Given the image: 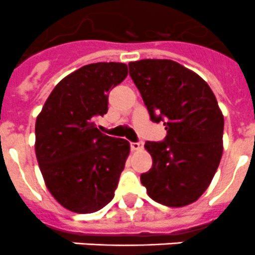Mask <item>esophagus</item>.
I'll return each mask as SVG.
<instances>
[{
	"instance_id": "esophagus-1",
	"label": "esophagus",
	"mask_w": 255,
	"mask_h": 255,
	"mask_svg": "<svg viewBox=\"0 0 255 255\" xmlns=\"http://www.w3.org/2000/svg\"><path fill=\"white\" fill-rule=\"evenodd\" d=\"M130 147H131L132 150H140L143 148V143L141 141H131Z\"/></svg>"
}]
</instances>
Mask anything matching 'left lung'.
<instances>
[{
  "mask_svg": "<svg viewBox=\"0 0 255 255\" xmlns=\"http://www.w3.org/2000/svg\"><path fill=\"white\" fill-rule=\"evenodd\" d=\"M129 74L153 123H163L162 141H147L152 168L140 181L157 203L184 207L203 194L222 157L224 115L215 94L194 71L172 60L130 62Z\"/></svg>",
  "mask_w": 255,
  "mask_h": 255,
  "instance_id": "1",
  "label": "left lung"
}]
</instances>
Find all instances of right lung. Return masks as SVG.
Segmentation results:
<instances>
[{
	"label": "right lung",
	"mask_w": 255,
	"mask_h": 255,
	"mask_svg": "<svg viewBox=\"0 0 255 255\" xmlns=\"http://www.w3.org/2000/svg\"><path fill=\"white\" fill-rule=\"evenodd\" d=\"M128 76L121 62L80 67L55 87L35 123V154L49 193L75 213H93L115 197L129 141L97 129L108 93Z\"/></svg>",
	"instance_id": "add662e5"
}]
</instances>
